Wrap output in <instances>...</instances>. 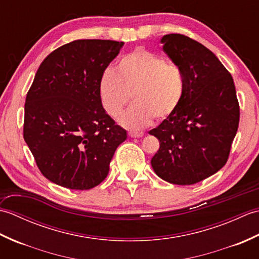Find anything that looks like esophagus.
<instances>
[{"label":"esophagus","mask_w":259,"mask_h":259,"mask_svg":"<svg viewBox=\"0 0 259 259\" xmlns=\"http://www.w3.org/2000/svg\"><path fill=\"white\" fill-rule=\"evenodd\" d=\"M128 135L129 137H131V138H141V137L144 136V133H135V131H130Z\"/></svg>","instance_id":"1"}]
</instances>
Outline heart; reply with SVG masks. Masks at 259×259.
Returning a JSON list of instances; mask_svg holds the SVG:
<instances>
[{"instance_id":"obj_1","label":"heart","mask_w":259,"mask_h":259,"mask_svg":"<svg viewBox=\"0 0 259 259\" xmlns=\"http://www.w3.org/2000/svg\"><path fill=\"white\" fill-rule=\"evenodd\" d=\"M100 98L106 112L118 118L133 96L134 104L121 123L131 129L166 120L177 111L186 92L185 74L177 64L146 49L125 54L101 76Z\"/></svg>"}]
</instances>
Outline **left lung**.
<instances>
[{
  "mask_svg": "<svg viewBox=\"0 0 259 259\" xmlns=\"http://www.w3.org/2000/svg\"><path fill=\"white\" fill-rule=\"evenodd\" d=\"M161 43L183 70L186 92L177 111L149 131L160 144L151 166L170 184H197L228 160L240 114L234 80L201 43L177 33L164 35Z\"/></svg>",
  "mask_w": 259,
  "mask_h": 259,
  "instance_id": "8db88e82",
  "label": "left lung"
}]
</instances>
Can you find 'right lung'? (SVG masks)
Here are the masks:
<instances>
[{"mask_svg": "<svg viewBox=\"0 0 259 259\" xmlns=\"http://www.w3.org/2000/svg\"><path fill=\"white\" fill-rule=\"evenodd\" d=\"M123 42L75 40L43 60L27 91L23 137L37 168L74 190L101 184L126 131L104 111L101 76Z\"/></svg>", "mask_w": 259, "mask_h": 259, "instance_id": "1", "label": "right lung"}]
</instances>
